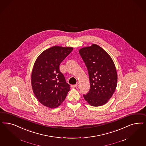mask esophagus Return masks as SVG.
I'll return each mask as SVG.
<instances>
[{"instance_id": "obj_1", "label": "esophagus", "mask_w": 146, "mask_h": 146, "mask_svg": "<svg viewBox=\"0 0 146 146\" xmlns=\"http://www.w3.org/2000/svg\"><path fill=\"white\" fill-rule=\"evenodd\" d=\"M77 86H78V84H76V85H72L70 86V87H71V88H76V87H77Z\"/></svg>"}]
</instances>
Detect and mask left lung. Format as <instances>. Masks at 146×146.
I'll return each instance as SVG.
<instances>
[{
    "mask_svg": "<svg viewBox=\"0 0 146 146\" xmlns=\"http://www.w3.org/2000/svg\"><path fill=\"white\" fill-rule=\"evenodd\" d=\"M79 52L87 67L91 85L84 98L91 106H102L111 99L117 85L114 63L110 55L96 44L83 47Z\"/></svg>",
    "mask_w": 146,
    "mask_h": 146,
    "instance_id": "obj_1",
    "label": "left lung"
}]
</instances>
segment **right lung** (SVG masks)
I'll return each mask as SVG.
<instances>
[{
    "label": "right lung",
    "instance_id": "obj_1",
    "mask_svg": "<svg viewBox=\"0 0 146 146\" xmlns=\"http://www.w3.org/2000/svg\"><path fill=\"white\" fill-rule=\"evenodd\" d=\"M73 47L53 46L42 52L35 60L31 75L32 90L44 106L56 108L65 99L70 86L59 70L61 62Z\"/></svg>",
    "mask_w": 146,
    "mask_h": 146
}]
</instances>
